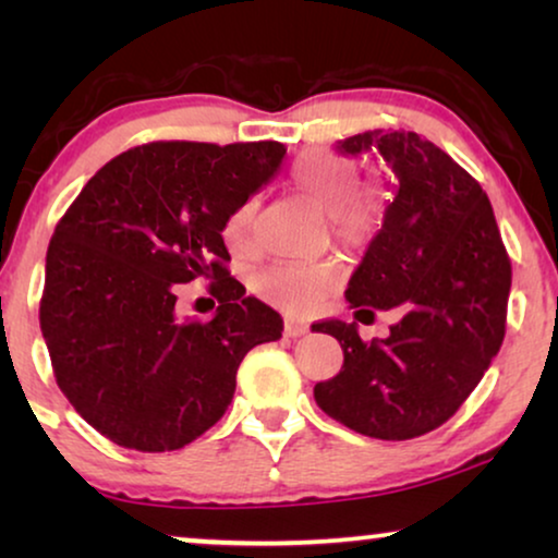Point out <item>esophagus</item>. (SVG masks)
Segmentation results:
<instances>
[{
	"mask_svg": "<svg viewBox=\"0 0 558 558\" xmlns=\"http://www.w3.org/2000/svg\"><path fill=\"white\" fill-rule=\"evenodd\" d=\"M304 332H307V325H304L302 319H294V317L284 319V335H287V338H302Z\"/></svg>",
	"mask_w": 558,
	"mask_h": 558,
	"instance_id": "obj_1",
	"label": "esophagus"
}]
</instances>
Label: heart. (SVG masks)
<instances>
[{"mask_svg":"<svg viewBox=\"0 0 558 558\" xmlns=\"http://www.w3.org/2000/svg\"><path fill=\"white\" fill-rule=\"evenodd\" d=\"M289 180L304 201L325 213L335 243L345 248L368 246L384 223L388 201H391L388 178H376L368 185L355 187L357 172L353 159L327 149H310L296 157ZM256 210V197H248L239 208H233L223 226L228 246L235 251L248 248ZM340 266L332 262L274 264L258 274L254 287L274 307L302 315V312L317 310L340 284Z\"/></svg>","mask_w":558,"mask_h":558,"instance_id":"obj_1","label":"heart"}]
</instances>
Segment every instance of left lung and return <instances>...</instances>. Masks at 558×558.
I'll return each instance as SVG.
<instances>
[{
    "label": "left lung",
    "instance_id": "8db88e82",
    "mask_svg": "<svg viewBox=\"0 0 558 558\" xmlns=\"http://www.w3.org/2000/svg\"><path fill=\"white\" fill-rule=\"evenodd\" d=\"M338 151L380 155L399 180L345 296L355 319L391 307L403 317L371 342L357 323H319L345 361L315 386V401L365 437L414 439L445 424L498 355L510 258L480 182L437 144L373 129L338 142Z\"/></svg>",
    "mask_w": 558,
    "mask_h": 558
}]
</instances>
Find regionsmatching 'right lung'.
I'll return each mask as SVG.
<instances>
[{"mask_svg": "<svg viewBox=\"0 0 558 558\" xmlns=\"http://www.w3.org/2000/svg\"><path fill=\"white\" fill-rule=\"evenodd\" d=\"M279 142H155L81 190L45 258L40 330L73 409L119 447L172 452L208 432L243 355L281 338L279 312L226 269L223 226L279 172ZM216 280L210 324L173 312L178 283Z\"/></svg>", "mask_w": 558, "mask_h": 558, "instance_id": "add662e5", "label": "right lung"}]
</instances>
